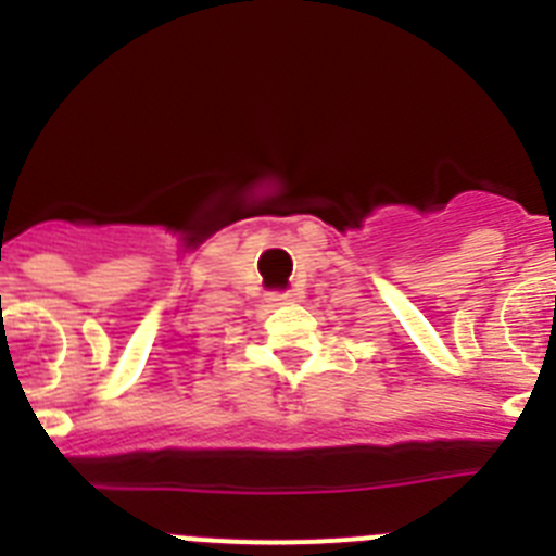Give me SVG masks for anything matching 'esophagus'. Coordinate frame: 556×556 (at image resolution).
I'll list each match as a JSON object with an SVG mask.
<instances>
[{
	"mask_svg": "<svg viewBox=\"0 0 556 556\" xmlns=\"http://www.w3.org/2000/svg\"><path fill=\"white\" fill-rule=\"evenodd\" d=\"M294 298H298L294 292H273L269 294V303H275V306H278V303H292Z\"/></svg>",
	"mask_w": 556,
	"mask_h": 556,
	"instance_id": "obj_1",
	"label": "esophagus"
}]
</instances>
